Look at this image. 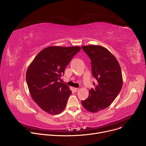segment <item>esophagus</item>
Here are the masks:
<instances>
[{
    "instance_id": "esophagus-1",
    "label": "esophagus",
    "mask_w": 146,
    "mask_h": 146,
    "mask_svg": "<svg viewBox=\"0 0 146 146\" xmlns=\"http://www.w3.org/2000/svg\"><path fill=\"white\" fill-rule=\"evenodd\" d=\"M79 90H80V88H74V90H75L76 92L79 91Z\"/></svg>"
}]
</instances>
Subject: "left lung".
Wrapping results in <instances>:
<instances>
[{
    "mask_svg": "<svg viewBox=\"0 0 146 146\" xmlns=\"http://www.w3.org/2000/svg\"><path fill=\"white\" fill-rule=\"evenodd\" d=\"M81 47L91 60L92 74L97 80L81 104L87 111L97 113L108 108L121 90V69L115 57L106 48L97 45Z\"/></svg>",
    "mask_w": 146,
    "mask_h": 146,
    "instance_id": "1",
    "label": "left lung"
}]
</instances>
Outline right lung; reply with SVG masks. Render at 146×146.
<instances>
[{
  "mask_svg": "<svg viewBox=\"0 0 146 146\" xmlns=\"http://www.w3.org/2000/svg\"><path fill=\"white\" fill-rule=\"evenodd\" d=\"M78 46H50L41 50L29 66L26 80L32 98L44 111L58 114L63 111L69 96V87L59 80Z\"/></svg>",
  "mask_w": 146,
  "mask_h": 146,
  "instance_id": "right-lung-1",
  "label": "right lung"
}]
</instances>
